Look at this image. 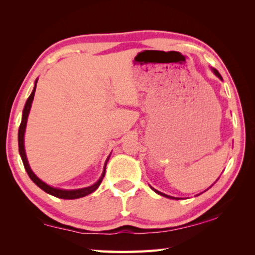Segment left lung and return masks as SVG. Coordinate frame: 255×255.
I'll use <instances>...</instances> for the list:
<instances>
[{"label": "left lung", "mask_w": 255, "mask_h": 255, "mask_svg": "<svg viewBox=\"0 0 255 255\" xmlns=\"http://www.w3.org/2000/svg\"><path fill=\"white\" fill-rule=\"evenodd\" d=\"M210 69H211V71L214 72V74L216 75V77L219 78L221 81H223V77H221L220 73L217 71V70H216V69H215V68H213V67H211ZM211 186H213V185H211ZM150 187H151V186H150ZM151 188H152L153 191H154L156 194L161 195V196H164V197H166V198H171V199H180V198H177V197H173V196H170V195H166V194H164V193H161V192H159V191H156V189H154L153 187H151ZM207 189H208V188H207Z\"/></svg>", "instance_id": "8db88e82"}]
</instances>
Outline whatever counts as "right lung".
Instances as JSON below:
<instances>
[{
    "label": "right lung",
    "mask_w": 255,
    "mask_h": 255,
    "mask_svg": "<svg viewBox=\"0 0 255 255\" xmlns=\"http://www.w3.org/2000/svg\"><path fill=\"white\" fill-rule=\"evenodd\" d=\"M37 81L38 79H36L35 81V86L32 89L31 94L29 95L28 99L26 101V104L24 106L23 110V115H21V122H20V126L18 129V150H19V155L21 158V161H23V164L25 170L27 172V174L30 177V180L34 182L36 185L41 188L42 191L52 195V196L58 197V198H62V199H77V198H81L84 197L86 195H89L91 193L95 192L99 186L101 185V183L103 181V178L105 176V171H106V165L107 162L110 160L111 154L108 155V158L105 161V165H104V170H103V173L101 177L97 180L93 185L88 186V187H83V188H78V189H63V188H58V187H53L48 185L47 183H45L44 181H41L39 177H37V175L35 174L34 172L31 171L28 160H27L26 156V152H25V145H24V136H25V130H26V125H27V119H28V115L31 108V103L34 101V96H35V91H36V85H37Z\"/></svg>",
    "instance_id": "add662e5"
}]
</instances>
